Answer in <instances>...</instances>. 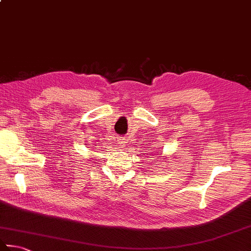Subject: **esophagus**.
<instances>
[{"label": "esophagus", "instance_id": "34e87169", "mask_svg": "<svg viewBox=\"0 0 251 251\" xmlns=\"http://www.w3.org/2000/svg\"><path fill=\"white\" fill-rule=\"evenodd\" d=\"M120 145H121V147H124L125 146V139H120Z\"/></svg>", "mask_w": 251, "mask_h": 251}]
</instances>
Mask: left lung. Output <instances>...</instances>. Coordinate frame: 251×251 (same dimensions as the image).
Segmentation results:
<instances>
[{"instance_id":"left-lung-1","label":"left lung","mask_w":251,"mask_h":251,"mask_svg":"<svg viewBox=\"0 0 251 251\" xmlns=\"http://www.w3.org/2000/svg\"><path fill=\"white\" fill-rule=\"evenodd\" d=\"M164 159H165V158H164Z\"/></svg>"}]
</instances>
